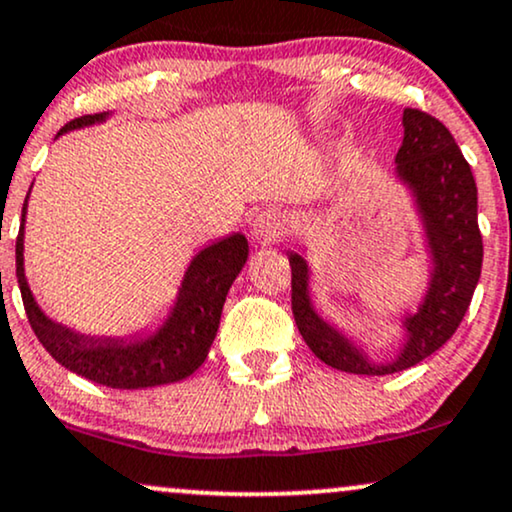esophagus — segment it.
I'll return each instance as SVG.
<instances>
[{
	"label": "esophagus",
	"instance_id": "34e87169",
	"mask_svg": "<svg viewBox=\"0 0 512 512\" xmlns=\"http://www.w3.org/2000/svg\"><path fill=\"white\" fill-rule=\"evenodd\" d=\"M286 231L288 219L278 210H264L255 217V222H252V236H255V241L262 245L281 241V238L286 236Z\"/></svg>",
	"mask_w": 512,
	"mask_h": 512
}]
</instances>
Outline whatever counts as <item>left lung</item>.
<instances>
[{"mask_svg":"<svg viewBox=\"0 0 512 512\" xmlns=\"http://www.w3.org/2000/svg\"><path fill=\"white\" fill-rule=\"evenodd\" d=\"M397 172L416 191L435 257L430 293L420 312L406 319L409 342L397 361L387 366L368 364L357 347L323 323L309 307L307 264L300 255H290V304L297 331L323 364L345 373H397L428 359L461 326L480 281L482 234L477 224V184L444 122L420 108H406Z\"/></svg>","mask_w":512,"mask_h":512,"instance_id":"8db88e82","label":"left lung"}]
</instances>
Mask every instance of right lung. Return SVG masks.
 Masks as SVG:
<instances>
[{
	"label": "right lung",
	"mask_w": 512,
	"mask_h": 512,
	"mask_svg": "<svg viewBox=\"0 0 512 512\" xmlns=\"http://www.w3.org/2000/svg\"><path fill=\"white\" fill-rule=\"evenodd\" d=\"M99 120H103V113L82 115L63 125L58 134ZM245 257L248 241L241 234L205 248L186 271L179 302L165 328H160L151 340L129 345L122 340H87L40 312L23 276V222L16 238V278L30 328L58 364L92 383L115 390H139L174 383L203 364L217 335L226 293L243 269Z\"/></svg>",
	"instance_id": "1"
}]
</instances>
